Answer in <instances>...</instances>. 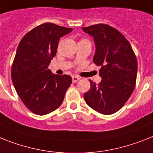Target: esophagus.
Wrapping results in <instances>:
<instances>
[{
    "label": "esophagus",
    "instance_id": "34e87169",
    "mask_svg": "<svg viewBox=\"0 0 153 153\" xmlns=\"http://www.w3.org/2000/svg\"><path fill=\"white\" fill-rule=\"evenodd\" d=\"M79 79H80V78H79V76H76V75H73V76H72L73 82H78Z\"/></svg>",
    "mask_w": 153,
    "mask_h": 153
}]
</instances>
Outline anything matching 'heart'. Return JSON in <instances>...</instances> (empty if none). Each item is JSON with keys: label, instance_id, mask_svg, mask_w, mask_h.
<instances>
[{"label": "heart", "instance_id": "heart-1", "mask_svg": "<svg viewBox=\"0 0 153 153\" xmlns=\"http://www.w3.org/2000/svg\"><path fill=\"white\" fill-rule=\"evenodd\" d=\"M83 40H85V39H83Z\"/></svg>", "mask_w": 153, "mask_h": 153}]
</instances>
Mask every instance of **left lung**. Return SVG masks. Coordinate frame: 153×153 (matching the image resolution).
Wrapping results in <instances>:
<instances>
[{"label": "left lung", "instance_id": "8db88e82", "mask_svg": "<svg viewBox=\"0 0 153 153\" xmlns=\"http://www.w3.org/2000/svg\"><path fill=\"white\" fill-rule=\"evenodd\" d=\"M94 39L93 62L101 66V82L89 81L90 89L84 94L91 108L105 115L114 114L128 101L135 86L137 59L126 38L113 27L105 24L83 27Z\"/></svg>", "mask_w": 153, "mask_h": 153}]
</instances>
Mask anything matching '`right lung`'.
Wrapping results in <instances>:
<instances>
[{"instance_id": "1", "label": "right lung", "mask_w": 153, "mask_h": 153, "mask_svg": "<svg viewBox=\"0 0 153 153\" xmlns=\"http://www.w3.org/2000/svg\"><path fill=\"white\" fill-rule=\"evenodd\" d=\"M72 29L44 23L23 37L11 68V79L23 103L34 114L45 115L62 104L72 79L48 69L59 39Z\"/></svg>"}]
</instances>
